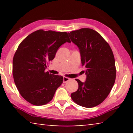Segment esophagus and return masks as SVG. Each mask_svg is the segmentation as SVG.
<instances>
[{
  "mask_svg": "<svg viewBox=\"0 0 133 133\" xmlns=\"http://www.w3.org/2000/svg\"><path fill=\"white\" fill-rule=\"evenodd\" d=\"M70 79H71L70 78H69V77H63V83H66V82H68V81L70 80Z\"/></svg>",
  "mask_w": 133,
  "mask_h": 133,
  "instance_id": "obj_1",
  "label": "esophagus"
}]
</instances>
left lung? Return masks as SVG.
Segmentation results:
<instances>
[{"instance_id": "left-lung-1", "label": "left lung", "mask_w": 133, "mask_h": 133, "mask_svg": "<svg viewBox=\"0 0 133 133\" xmlns=\"http://www.w3.org/2000/svg\"><path fill=\"white\" fill-rule=\"evenodd\" d=\"M71 40L80 50L82 66L86 69V80L76 79L78 90L71 94L80 106L91 108L109 96L116 77L115 60L109 43L93 29L83 28L69 33Z\"/></svg>"}]
</instances>
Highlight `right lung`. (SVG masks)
Masks as SVG:
<instances>
[{
  "label": "right lung",
  "instance_id": "right-lung-1",
  "mask_svg": "<svg viewBox=\"0 0 133 133\" xmlns=\"http://www.w3.org/2000/svg\"><path fill=\"white\" fill-rule=\"evenodd\" d=\"M66 42H71L66 31L40 29L28 35L18 46L13 59V79L19 93L30 104H48L62 84L63 76L45 70Z\"/></svg>",
  "mask_w": 133,
  "mask_h": 133
}]
</instances>
